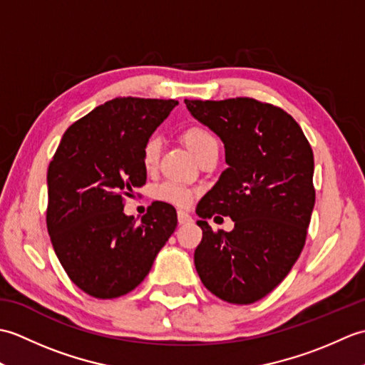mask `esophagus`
<instances>
[{"instance_id": "obj_1", "label": "esophagus", "mask_w": 365, "mask_h": 365, "mask_svg": "<svg viewBox=\"0 0 365 365\" xmlns=\"http://www.w3.org/2000/svg\"><path fill=\"white\" fill-rule=\"evenodd\" d=\"M177 220H178V224H188L192 221L191 216L187 212H182V210L177 213Z\"/></svg>"}]
</instances>
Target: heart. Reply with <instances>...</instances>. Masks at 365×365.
Instances as JSON below:
<instances>
[{
	"mask_svg": "<svg viewBox=\"0 0 365 365\" xmlns=\"http://www.w3.org/2000/svg\"><path fill=\"white\" fill-rule=\"evenodd\" d=\"M182 141L188 147V150L195 155L196 160L212 149H218V141L210 130L202 125H190L182 131ZM161 153V143L158 138H149L143 147V165L147 170H153L158 165ZM155 197L161 202L175 207H188L192 202L195 192L180 183L166 182L161 183L155 190Z\"/></svg>",
	"mask_w": 365,
	"mask_h": 365,
	"instance_id": "obj_1",
	"label": "heart"
}]
</instances>
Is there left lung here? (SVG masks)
<instances>
[{
	"mask_svg": "<svg viewBox=\"0 0 365 365\" xmlns=\"http://www.w3.org/2000/svg\"><path fill=\"white\" fill-rule=\"evenodd\" d=\"M185 105L220 136L227 163L196 207V271L218 298L251 304L284 281L304 247L315 204L311 144L290 114L254 98ZM215 212L230 215L235 229L213 232L206 220Z\"/></svg>",
	"mask_w": 365,
	"mask_h": 365,
	"instance_id": "left-lung-1",
	"label": "left lung"
}]
</instances>
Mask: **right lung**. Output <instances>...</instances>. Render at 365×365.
<instances>
[{"label": "right lung", "instance_id": "1", "mask_svg": "<svg viewBox=\"0 0 365 365\" xmlns=\"http://www.w3.org/2000/svg\"><path fill=\"white\" fill-rule=\"evenodd\" d=\"M175 100L114 98L67 128L46 173V229L68 277L111 299L144 281L177 227V212L155 202L136 222L125 197L143 187V147Z\"/></svg>", "mask_w": 365, "mask_h": 365}]
</instances>
